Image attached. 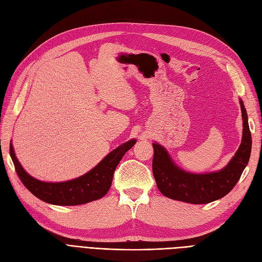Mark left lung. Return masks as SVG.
<instances>
[{"label":"left lung","mask_w":262,"mask_h":262,"mask_svg":"<svg viewBox=\"0 0 262 262\" xmlns=\"http://www.w3.org/2000/svg\"><path fill=\"white\" fill-rule=\"evenodd\" d=\"M241 108L244 120L242 143L231 162L220 171L187 172L177 167L163 146L153 143V175L157 188L165 196L193 204H204L221 199L235 187L248 164L251 152V133L242 100Z\"/></svg>","instance_id":"1"}]
</instances>
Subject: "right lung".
<instances>
[{"label":"right lung","mask_w":262,"mask_h":262,"mask_svg":"<svg viewBox=\"0 0 262 262\" xmlns=\"http://www.w3.org/2000/svg\"><path fill=\"white\" fill-rule=\"evenodd\" d=\"M136 142V140L128 141L109 153L96 167L84 176L64 182H45L29 176L15 156L12 143L10 154L23 185L38 199L55 205H78L98 200L108 192L116 167Z\"/></svg>","instance_id":"obj_1"}]
</instances>
